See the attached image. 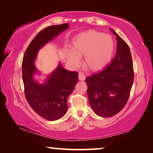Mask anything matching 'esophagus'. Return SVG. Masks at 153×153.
<instances>
[{
	"instance_id": "esophagus-1",
	"label": "esophagus",
	"mask_w": 153,
	"mask_h": 153,
	"mask_svg": "<svg viewBox=\"0 0 153 153\" xmlns=\"http://www.w3.org/2000/svg\"><path fill=\"white\" fill-rule=\"evenodd\" d=\"M79 79L81 80V81H84V80L86 79V76H85L83 74L79 73Z\"/></svg>"
}]
</instances>
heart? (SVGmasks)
Segmentation results:
<instances>
[{
    "mask_svg": "<svg viewBox=\"0 0 153 153\" xmlns=\"http://www.w3.org/2000/svg\"><path fill=\"white\" fill-rule=\"evenodd\" d=\"M71 50L66 51V57L74 66L84 56V64L90 70L97 71L107 65L112 58L114 42L109 35L90 30L77 35L71 44Z\"/></svg>",
    "mask_w": 153,
    "mask_h": 153,
    "instance_id": "1",
    "label": "heart"
}]
</instances>
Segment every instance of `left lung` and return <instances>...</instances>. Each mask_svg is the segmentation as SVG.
<instances>
[{
	"mask_svg": "<svg viewBox=\"0 0 153 153\" xmlns=\"http://www.w3.org/2000/svg\"><path fill=\"white\" fill-rule=\"evenodd\" d=\"M117 45L113 61L100 73L88 77L87 94L92 110L102 117H110L125 107L134 82L131 52L127 43L113 30Z\"/></svg>",
	"mask_w": 153,
	"mask_h": 153,
	"instance_id": "left-lung-1",
	"label": "left lung"
}]
</instances>
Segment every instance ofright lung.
<instances>
[{"label": "right lung", "instance_id": "obj_1", "mask_svg": "<svg viewBox=\"0 0 153 153\" xmlns=\"http://www.w3.org/2000/svg\"><path fill=\"white\" fill-rule=\"evenodd\" d=\"M69 27L68 24L51 25L36 35L25 52L22 61V78L25 96L35 112L48 121H55L65 115L67 99L78 81V74L65 69L59 63L56 68L40 84L34 79L39 74L35 65L40 49Z\"/></svg>", "mask_w": 153, "mask_h": 153}]
</instances>
